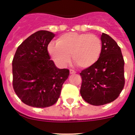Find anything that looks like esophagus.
<instances>
[{"label":"esophagus","instance_id":"1","mask_svg":"<svg viewBox=\"0 0 135 135\" xmlns=\"http://www.w3.org/2000/svg\"><path fill=\"white\" fill-rule=\"evenodd\" d=\"M70 74H74L76 73V71H75V70H72V69H70Z\"/></svg>","mask_w":135,"mask_h":135}]
</instances>
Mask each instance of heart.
<instances>
[{"label":"heart","instance_id":"heart-1","mask_svg":"<svg viewBox=\"0 0 135 135\" xmlns=\"http://www.w3.org/2000/svg\"><path fill=\"white\" fill-rule=\"evenodd\" d=\"M53 60L65 66L72 59L80 68H86L95 64L102 52V42L99 36L88 33L69 32L61 36L57 43L48 46Z\"/></svg>","mask_w":135,"mask_h":135}]
</instances>
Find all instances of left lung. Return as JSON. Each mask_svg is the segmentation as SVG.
<instances>
[{
  "label": "left lung",
  "mask_w": 135,
  "mask_h": 135,
  "mask_svg": "<svg viewBox=\"0 0 135 135\" xmlns=\"http://www.w3.org/2000/svg\"><path fill=\"white\" fill-rule=\"evenodd\" d=\"M102 52L97 61L80 73V95L93 105H103L114 101L124 86V61L120 46L108 34L101 37Z\"/></svg>",
  "instance_id": "left-lung-1"
}]
</instances>
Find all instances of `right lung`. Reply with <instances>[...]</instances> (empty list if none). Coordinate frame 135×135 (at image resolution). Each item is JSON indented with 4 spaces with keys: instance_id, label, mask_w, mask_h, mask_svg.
I'll list each match as a JSON object with an SVG mask.
<instances>
[{
    "instance_id": "obj_1",
    "label": "right lung",
    "mask_w": 135,
    "mask_h": 135,
    "mask_svg": "<svg viewBox=\"0 0 135 135\" xmlns=\"http://www.w3.org/2000/svg\"><path fill=\"white\" fill-rule=\"evenodd\" d=\"M54 36L49 31L35 32L18 46L12 61L14 91L31 107L54 105L70 75L68 69L57 68L50 59L47 47Z\"/></svg>"
}]
</instances>
